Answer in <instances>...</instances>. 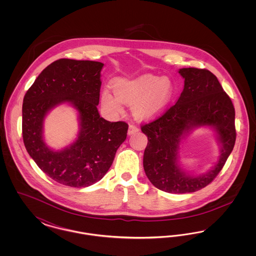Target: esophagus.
Listing matches in <instances>:
<instances>
[{"label": "esophagus", "mask_w": 256, "mask_h": 256, "mask_svg": "<svg viewBox=\"0 0 256 256\" xmlns=\"http://www.w3.org/2000/svg\"><path fill=\"white\" fill-rule=\"evenodd\" d=\"M139 132V128L134 124H130V126H128V134L132 135V134H136Z\"/></svg>", "instance_id": "34e87169"}]
</instances>
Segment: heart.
I'll return each mask as SVG.
<instances>
[{"label":"heart","instance_id":"b5f03b06","mask_svg":"<svg viewBox=\"0 0 256 256\" xmlns=\"http://www.w3.org/2000/svg\"><path fill=\"white\" fill-rule=\"evenodd\" d=\"M114 96L108 90L102 93V104L113 113L122 112V104L132 106L134 117L152 119L170 104L174 88L168 76L144 74L134 78H118L111 84Z\"/></svg>","mask_w":256,"mask_h":256}]
</instances>
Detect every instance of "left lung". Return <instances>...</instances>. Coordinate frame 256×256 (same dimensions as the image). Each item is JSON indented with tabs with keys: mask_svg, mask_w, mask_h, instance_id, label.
Here are the masks:
<instances>
[{
	"mask_svg": "<svg viewBox=\"0 0 256 256\" xmlns=\"http://www.w3.org/2000/svg\"><path fill=\"white\" fill-rule=\"evenodd\" d=\"M184 88L178 102L152 122L141 126L148 137L143 165L148 178L158 189L172 193H193L212 182L224 166L236 140L235 110L214 74L206 69L182 68ZM214 126L222 144V154L213 170L188 176L177 164L182 135L192 128Z\"/></svg>",
	"mask_w": 256,
	"mask_h": 256,
	"instance_id": "1",
	"label": "left lung"
}]
</instances>
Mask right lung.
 <instances>
[{
    "mask_svg": "<svg viewBox=\"0 0 256 256\" xmlns=\"http://www.w3.org/2000/svg\"><path fill=\"white\" fill-rule=\"evenodd\" d=\"M102 62L61 58L50 63L28 88L23 100L24 146L37 166L52 180L70 187H87L100 180L126 138L128 124L100 117ZM71 102L79 111L77 141L58 152L42 140V121L56 105Z\"/></svg>",
    "mask_w": 256,
    "mask_h": 256,
    "instance_id": "right-lung-1",
    "label": "right lung"
}]
</instances>
